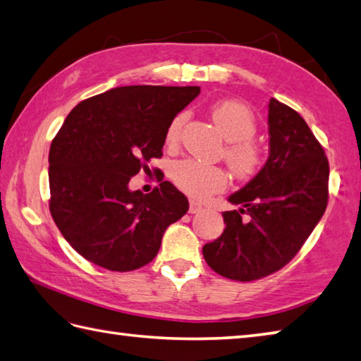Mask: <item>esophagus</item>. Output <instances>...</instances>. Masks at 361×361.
Returning a JSON list of instances; mask_svg holds the SVG:
<instances>
[{
    "label": "esophagus",
    "mask_w": 361,
    "mask_h": 361,
    "mask_svg": "<svg viewBox=\"0 0 361 361\" xmlns=\"http://www.w3.org/2000/svg\"><path fill=\"white\" fill-rule=\"evenodd\" d=\"M201 210H202L201 204H197L196 201H190V209H188L190 213H200Z\"/></svg>",
    "instance_id": "34e87169"
}]
</instances>
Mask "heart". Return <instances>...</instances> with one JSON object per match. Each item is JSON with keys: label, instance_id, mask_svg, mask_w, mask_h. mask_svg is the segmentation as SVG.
<instances>
[{"label": "heart", "instance_id": "1", "mask_svg": "<svg viewBox=\"0 0 361 361\" xmlns=\"http://www.w3.org/2000/svg\"><path fill=\"white\" fill-rule=\"evenodd\" d=\"M213 121L221 129L226 140L224 157L232 171L240 178H251L263 165V146L254 138L257 120L251 109L235 99L219 101L212 109ZM185 116L178 115L166 129V145L179 140ZM171 179L187 195L204 200L227 187V174L219 166L205 165L193 159L176 161L171 168Z\"/></svg>", "mask_w": 361, "mask_h": 361}]
</instances>
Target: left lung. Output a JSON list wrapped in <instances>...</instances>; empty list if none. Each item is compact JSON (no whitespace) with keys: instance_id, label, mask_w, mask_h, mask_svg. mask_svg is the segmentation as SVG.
Segmentation results:
<instances>
[{"instance_id":"obj_1","label":"left lung","mask_w":361,"mask_h":361,"mask_svg":"<svg viewBox=\"0 0 361 361\" xmlns=\"http://www.w3.org/2000/svg\"><path fill=\"white\" fill-rule=\"evenodd\" d=\"M269 157L255 178L229 196L221 237L202 247L219 276L251 282L276 273L299 252L329 201V160L296 110L269 99ZM246 214L247 220H243Z\"/></svg>"}]
</instances>
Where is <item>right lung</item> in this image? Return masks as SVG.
Segmentation results:
<instances>
[{
  "label": "right lung",
  "instance_id": "add662e5",
  "mask_svg": "<svg viewBox=\"0 0 361 361\" xmlns=\"http://www.w3.org/2000/svg\"><path fill=\"white\" fill-rule=\"evenodd\" d=\"M200 92L116 87L68 114L49 148V212L84 259L120 273L142 268L157 255L166 227L188 212V200L171 182L161 180L148 195L128 185L161 157L168 126Z\"/></svg>",
  "mask_w": 361,
  "mask_h": 361
}]
</instances>
